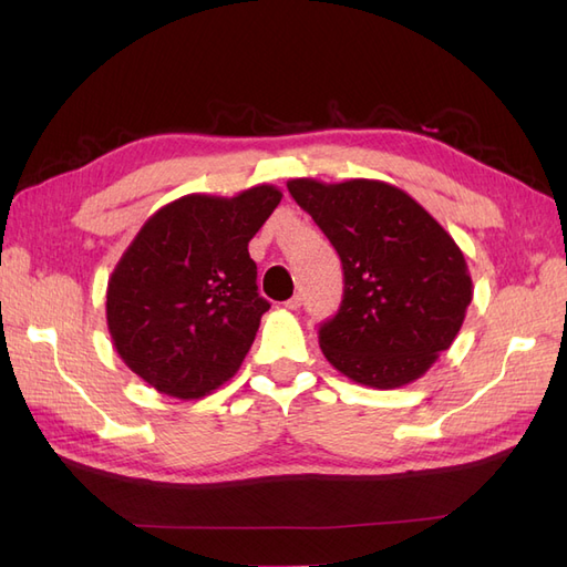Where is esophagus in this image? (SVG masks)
<instances>
[{"label":"esophagus","instance_id":"34e87169","mask_svg":"<svg viewBox=\"0 0 567 567\" xmlns=\"http://www.w3.org/2000/svg\"><path fill=\"white\" fill-rule=\"evenodd\" d=\"M300 305H302V298H300V296H293V298L284 302L286 310H293V312H296V310H300Z\"/></svg>","mask_w":567,"mask_h":567}]
</instances>
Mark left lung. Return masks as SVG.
Returning <instances> with one entry per match:
<instances>
[{
    "mask_svg": "<svg viewBox=\"0 0 567 567\" xmlns=\"http://www.w3.org/2000/svg\"><path fill=\"white\" fill-rule=\"evenodd\" d=\"M329 236L346 274L338 315L319 348L350 381L392 390L419 381L450 350L473 300L454 238L402 188L381 179L288 182Z\"/></svg>",
    "mask_w": 567,
    "mask_h": 567,
    "instance_id": "obj_1",
    "label": "left lung"
}]
</instances>
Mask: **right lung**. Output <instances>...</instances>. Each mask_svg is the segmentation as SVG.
I'll list each match as a JSON object with an SVG mask.
<instances>
[{"mask_svg": "<svg viewBox=\"0 0 567 567\" xmlns=\"http://www.w3.org/2000/svg\"><path fill=\"white\" fill-rule=\"evenodd\" d=\"M257 184L231 198L188 194L153 213L106 288V321L125 367L153 390L198 400L241 369L269 302L248 244L281 203Z\"/></svg>", "mask_w": 567, "mask_h": 567, "instance_id": "right-lung-1", "label": "right lung"}]
</instances>
